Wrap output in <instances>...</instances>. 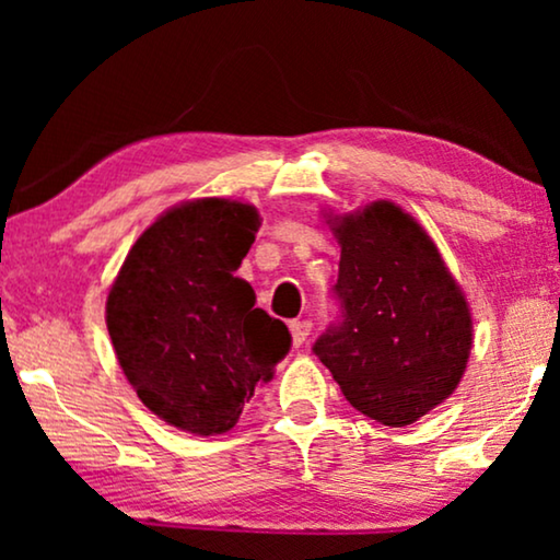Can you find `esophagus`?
Listing matches in <instances>:
<instances>
[{
    "instance_id": "obj_1",
    "label": "esophagus",
    "mask_w": 560,
    "mask_h": 560,
    "mask_svg": "<svg viewBox=\"0 0 560 560\" xmlns=\"http://www.w3.org/2000/svg\"><path fill=\"white\" fill-rule=\"evenodd\" d=\"M290 334H293V343L295 347H301V343H305L308 341V336H311V320H290Z\"/></svg>"
}]
</instances>
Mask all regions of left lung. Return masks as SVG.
I'll return each mask as SVG.
<instances>
[{
	"instance_id": "left-lung-1",
	"label": "left lung",
	"mask_w": 560,
	"mask_h": 560,
	"mask_svg": "<svg viewBox=\"0 0 560 560\" xmlns=\"http://www.w3.org/2000/svg\"><path fill=\"white\" fill-rule=\"evenodd\" d=\"M339 318L313 343L351 408L382 425L416 423L454 393L471 351V313L412 217L389 201L334 224Z\"/></svg>"
}]
</instances>
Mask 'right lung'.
I'll use <instances>...</instances> for the list:
<instances>
[{
  "label": "right lung",
  "instance_id": "right-lung-1",
  "mask_svg": "<svg viewBox=\"0 0 560 560\" xmlns=\"http://www.w3.org/2000/svg\"><path fill=\"white\" fill-rule=\"evenodd\" d=\"M257 211L201 198L163 213L135 242L106 301L119 366L137 397L180 431L226 433L290 351V331L236 278Z\"/></svg>",
  "mask_w": 560,
  "mask_h": 560
}]
</instances>
